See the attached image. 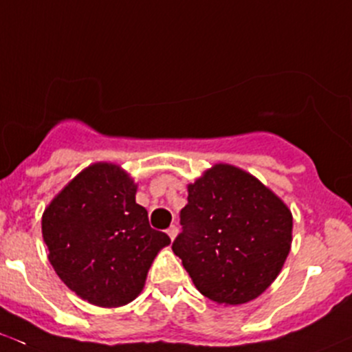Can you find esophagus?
Here are the masks:
<instances>
[{
  "label": "esophagus",
  "instance_id": "34e87169",
  "mask_svg": "<svg viewBox=\"0 0 352 352\" xmlns=\"http://www.w3.org/2000/svg\"><path fill=\"white\" fill-rule=\"evenodd\" d=\"M167 234H168V237H170V239H172V241H173V239H175V237H177V234H179V229H177V227H175V226L168 227Z\"/></svg>",
  "mask_w": 352,
  "mask_h": 352
}]
</instances>
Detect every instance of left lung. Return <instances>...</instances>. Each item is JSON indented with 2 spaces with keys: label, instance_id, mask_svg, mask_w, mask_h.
Masks as SVG:
<instances>
[{
  "label": "left lung",
  "instance_id": "1",
  "mask_svg": "<svg viewBox=\"0 0 352 352\" xmlns=\"http://www.w3.org/2000/svg\"><path fill=\"white\" fill-rule=\"evenodd\" d=\"M182 234L172 250L200 294L223 306L258 297L291 252L292 214L261 180L215 164L187 185Z\"/></svg>",
  "mask_w": 352,
  "mask_h": 352
}]
</instances>
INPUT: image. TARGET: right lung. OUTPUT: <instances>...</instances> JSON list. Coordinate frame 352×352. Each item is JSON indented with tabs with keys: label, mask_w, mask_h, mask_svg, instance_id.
I'll return each instance as SVG.
<instances>
[{
	"label": "right lung",
	"mask_w": 352,
	"mask_h": 352,
	"mask_svg": "<svg viewBox=\"0 0 352 352\" xmlns=\"http://www.w3.org/2000/svg\"><path fill=\"white\" fill-rule=\"evenodd\" d=\"M137 184L120 165L83 168L45 208L41 232L48 261L76 296L120 307L144 289L153 258L170 244L135 202Z\"/></svg>",
	"instance_id": "1"
}]
</instances>
